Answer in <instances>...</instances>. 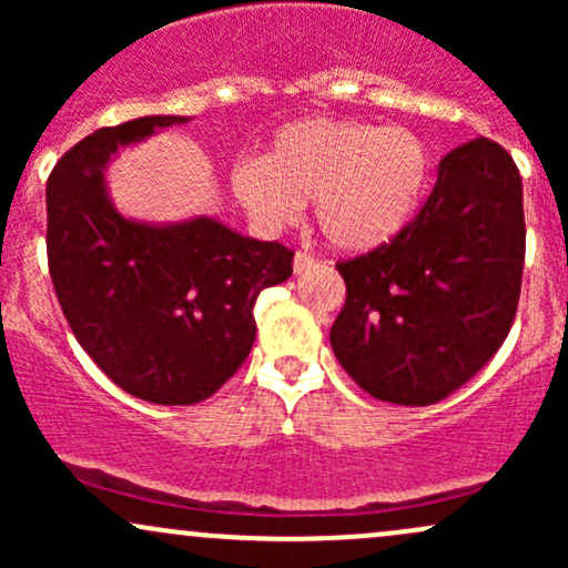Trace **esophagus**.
<instances>
[{"instance_id":"esophagus-1","label":"esophagus","mask_w":568,"mask_h":568,"mask_svg":"<svg viewBox=\"0 0 568 568\" xmlns=\"http://www.w3.org/2000/svg\"><path fill=\"white\" fill-rule=\"evenodd\" d=\"M312 266H315V258H312L310 253L296 251V256H293V272H296V275H302V272L312 270Z\"/></svg>"}]
</instances>
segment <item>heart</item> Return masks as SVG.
Here are the masks:
<instances>
[{"label": "heart", "mask_w": 568, "mask_h": 568, "mask_svg": "<svg viewBox=\"0 0 568 568\" xmlns=\"http://www.w3.org/2000/svg\"><path fill=\"white\" fill-rule=\"evenodd\" d=\"M425 139L400 125L304 116L277 128L264 158L234 160L230 184L266 232L296 224L304 202L331 245L368 251L387 243L419 211L429 184Z\"/></svg>", "instance_id": "b5f03b06"}]
</instances>
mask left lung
I'll use <instances>...</instances> for the list:
<instances>
[{"instance_id": "obj_1", "label": "left lung", "mask_w": 568, "mask_h": 568, "mask_svg": "<svg viewBox=\"0 0 568 568\" xmlns=\"http://www.w3.org/2000/svg\"><path fill=\"white\" fill-rule=\"evenodd\" d=\"M524 256L518 168L497 141L462 143L389 243L336 262L347 283L331 328L336 361L376 400H443L510 334Z\"/></svg>"}]
</instances>
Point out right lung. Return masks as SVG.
<instances>
[{"label":"right lung","instance_id":"add662e5","mask_svg":"<svg viewBox=\"0 0 568 568\" xmlns=\"http://www.w3.org/2000/svg\"><path fill=\"white\" fill-rule=\"evenodd\" d=\"M186 116H141L71 146L48 179V266L95 366L160 406L211 397L256 338L253 304L293 272V251L213 219L149 226L114 211L103 168L120 146Z\"/></svg>","mask_w":568,"mask_h":568}]
</instances>
